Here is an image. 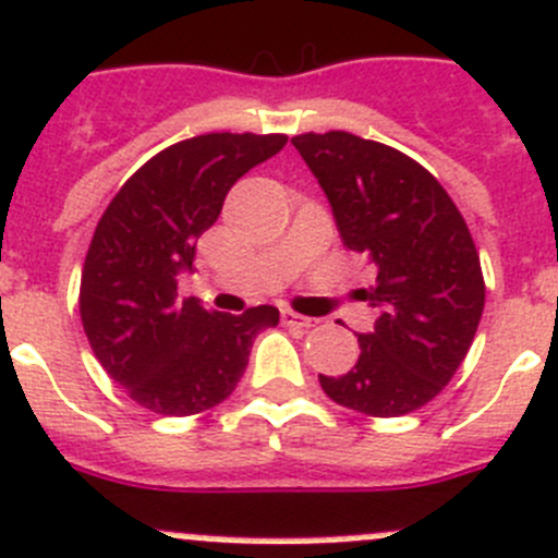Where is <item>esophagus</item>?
<instances>
[{
  "label": "esophagus",
  "instance_id": "obj_1",
  "mask_svg": "<svg viewBox=\"0 0 558 558\" xmlns=\"http://www.w3.org/2000/svg\"><path fill=\"white\" fill-rule=\"evenodd\" d=\"M280 319H283V325L303 327V330H308V327L316 325V319H311V316H303V314H296V311H291V308L280 311Z\"/></svg>",
  "mask_w": 558,
  "mask_h": 558
}]
</instances>
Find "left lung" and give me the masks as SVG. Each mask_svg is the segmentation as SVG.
<instances>
[{"instance_id": "left-lung-1", "label": "left lung", "mask_w": 558, "mask_h": 558, "mask_svg": "<svg viewBox=\"0 0 558 558\" xmlns=\"http://www.w3.org/2000/svg\"><path fill=\"white\" fill-rule=\"evenodd\" d=\"M332 206L343 247L377 267L363 291L377 308L341 377L319 374L332 402L397 418L440 393L465 361L484 311L478 250L435 175L390 145L350 132L291 137Z\"/></svg>"}]
</instances>
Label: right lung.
Here are the masks:
<instances>
[{"instance_id": "right-lung-1", "label": "right lung", "mask_w": 558, "mask_h": 558, "mask_svg": "<svg viewBox=\"0 0 558 558\" xmlns=\"http://www.w3.org/2000/svg\"><path fill=\"white\" fill-rule=\"evenodd\" d=\"M286 134H201L150 156L98 220L82 267L80 314L93 355L140 408L195 415L228 399L272 305L242 316L179 300L195 242L228 190L286 145Z\"/></svg>"}]
</instances>
